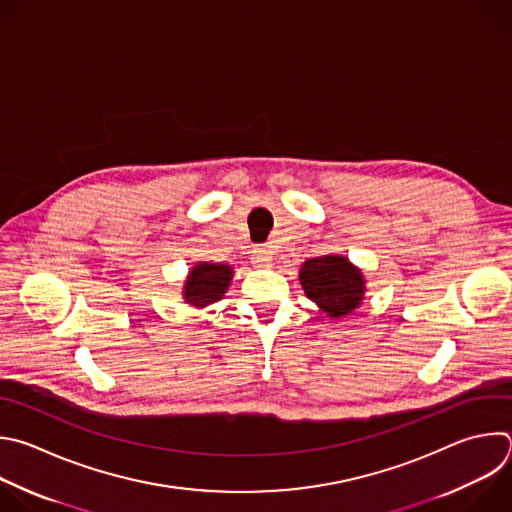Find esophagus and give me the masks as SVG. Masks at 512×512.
Instances as JSON below:
<instances>
[{
	"label": "esophagus",
	"instance_id": "esophagus-1",
	"mask_svg": "<svg viewBox=\"0 0 512 512\" xmlns=\"http://www.w3.org/2000/svg\"><path fill=\"white\" fill-rule=\"evenodd\" d=\"M253 265L255 267H269L271 265V261H273V255H271V251H269V247H265V245H259L255 251H253Z\"/></svg>",
	"mask_w": 512,
	"mask_h": 512
}]
</instances>
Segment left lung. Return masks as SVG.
<instances>
[{
    "label": "left lung",
    "instance_id": "obj_1",
    "mask_svg": "<svg viewBox=\"0 0 512 512\" xmlns=\"http://www.w3.org/2000/svg\"><path fill=\"white\" fill-rule=\"evenodd\" d=\"M299 281L305 295L327 315L342 317L356 309L364 295V275L346 257L323 255L303 263Z\"/></svg>",
    "mask_w": 512,
    "mask_h": 512
}]
</instances>
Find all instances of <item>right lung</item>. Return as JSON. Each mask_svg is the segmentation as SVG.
Segmentation results:
<instances>
[{
	"label": "right lung",
	"instance_id": "1",
	"mask_svg": "<svg viewBox=\"0 0 512 512\" xmlns=\"http://www.w3.org/2000/svg\"><path fill=\"white\" fill-rule=\"evenodd\" d=\"M229 265H211L201 263L191 271L189 281L185 283V299L195 307H205L223 297L231 281Z\"/></svg>",
	"mask_w": 512,
	"mask_h": 512
}]
</instances>
